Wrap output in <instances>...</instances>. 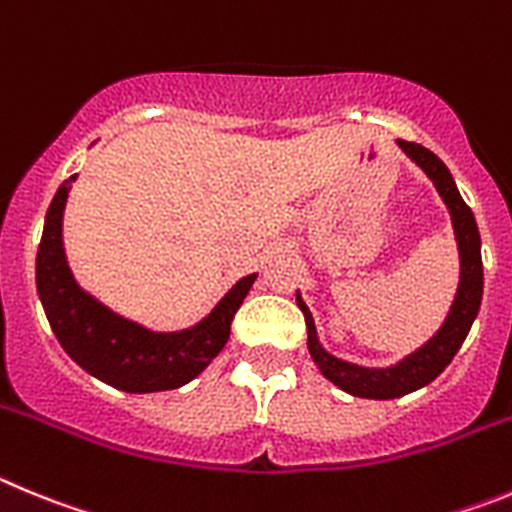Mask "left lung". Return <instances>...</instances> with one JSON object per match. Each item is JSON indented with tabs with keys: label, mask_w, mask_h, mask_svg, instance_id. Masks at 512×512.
<instances>
[{
	"label": "left lung",
	"mask_w": 512,
	"mask_h": 512,
	"mask_svg": "<svg viewBox=\"0 0 512 512\" xmlns=\"http://www.w3.org/2000/svg\"><path fill=\"white\" fill-rule=\"evenodd\" d=\"M395 142L426 173L428 181L434 183L441 201L446 204L459 250V285L439 331L423 347H418L416 352H411L408 357H403L390 367L357 365V362L334 357L329 349H324V344L319 342L316 321H313L311 311H308L306 301H303L301 290H296V303L303 311V319H306L308 352H311L313 362H316V367H319L326 380L334 382L336 388L354 395V398L393 400L400 398V395L413 393V390L426 388L428 382L436 380L446 370L451 359H454V354L459 352L464 339H467L469 329H472L474 319L480 313L482 285H485V278H482L480 229H477L472 209L464 204L462 193H459L457 183L451 178L444 160L431 153V150H426L423 145H416V142Z\"/></svg>",
	"instance_id": "1"
}]
</instances>
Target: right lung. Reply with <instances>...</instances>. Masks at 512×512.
Masks as SVG:
<instances>
[{"label": "right lung", "instance_id": "1", "mask_svg": "<svg viewBox=\"0 0 512 512\" xmlns=\"http://www.w3.org/2000/svg\"><path fill=\"white\" fill-rule=\"evenodd\" d=\"M71 176L55 191L45 214L35 260V283L48 324L61 347L81 370L124 393L176 390L199 377L229 339L234 313L250 293L257 273L239 278L199 324L178 331H155L91 296L73 278L63 247V211Z\"/></svg>", "mask_w": 512, "mask_h": 512}]
</instances>
